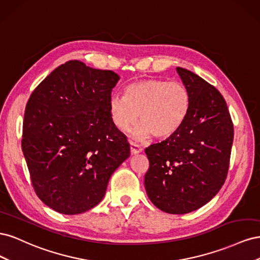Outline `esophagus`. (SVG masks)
I'll return each instance as SVG.
<instances>
[{
    "instance_id": "esophagus-1",
    "label": "esophagus",
    "mask_w": 260,
    "mask_h": 260,
    "mask_svg": "<svg viewBox=\"0 0 260 260\" xmlns=\"http://www.w3.org/2000/svg\"><path fill=\"white\" fill-rule=\"evenodd\" d=\"M130 148H131V153L132 154H138L143 151V148L141 145L135 143V142H130Z\"/></svg>"
}]
</instances>
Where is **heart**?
<instances>
[{"mask_svg": "<svg viewBox=\"0 0 260 260\" xmlns=\"http://www.w3.org/2000/svg\"><path fill=\"white\" fill-rule=\"evenodd\" d=\"M115 127L127 132L138 121L133 131L139 139L152 133L153 137L168 138L183 124L190 108V94L180 81L143 79L124 88V96L114 94L108 103Z\"/></svg>", "mask_w": 260, "mask_h": 260, "instance_id": "1", "label": "heart"}]
</instances>
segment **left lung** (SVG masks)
I'll return each instance as SVG.
<instances>
[{
    "label": "left lung",
    "instance_id": "8db88e82",
    "mask_svg": "<svg viewBox=\"0 0 260 260\" xmlns=\"http://www.w3.org/2000/svg\"><path fill=\"white\" fill-rule=\"evenodd\" d=\"M177 72L190 94L181 128L149 145L144 177L148 199L168 214L183 215L205 205L226 179L233 142V122L223 96L190 70Z\"/></svg>",
    "mask_w": 260,
    "mask_h": 260
}]
</instances>
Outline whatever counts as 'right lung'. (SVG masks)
<instances>
[{"mask_svg": "<svg viewBox=\"0 0 260 260\" xmlns=\"http://www.w3.org/2000/svg\"><path fill=\"white\" fill-rule=\"evenodd\" d=\"M120 78L69 60L31 93L21 148L31 183L45 205L78 215L103 200L113 172L130 155L108 103Z\"/></svg>", "mask_w": 260, "mask_h": 260, "instance_id": "right-lung-1", "label": "right lung"}]
</instances>
